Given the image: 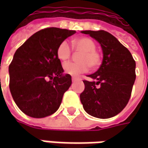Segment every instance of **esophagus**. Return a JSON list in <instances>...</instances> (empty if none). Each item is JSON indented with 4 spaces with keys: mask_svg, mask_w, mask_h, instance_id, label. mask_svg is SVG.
<instances>
[{
    "mask_svg": "<svg viewBox=\"0 0 148 148\" xmlns=\"http://www.w3.org/2000/svg\"><path fill=\"white\" fill-rule=\"evenodd\" d=\"M76 81H77V78H76V77H72V82H76Z\"/></svg>",
    "mask_w": 148,
    "mask_h": 148,
    "instance_id": "esophagus-1",
    "label": "esophagus"
}]
</instances>
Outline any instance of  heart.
I'll use <instances>...</instances> for the list:
<instances>
[{"label": "heart", "instance_id": "b5f03b06", "mask_svg": "<svg viewBox=\"0 0 148 148\" xmlns=\"http://www.w3.org/2000/svg\"><path fill=\"white\" fill-rule=\"evenodd\" d=\"M73 47L77 51H82L77 57L78 62H68L63 64L66 74L71 76H77L87 72L89 66L92 69L98 67L101 62V56L96 51L97 45L89 37H80L73 41ZM72 54V49L67 40L60 42L57 48V56L61 61H66Z\"/></svg>", "mask_w": 148, "mask_h": 148}]
</instances>
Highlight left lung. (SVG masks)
Returning <instances> with one entry per match:
<instances>
[{"mask_svg":"<svg viewBox=\"0 0 148 148\" xmlns=\"http://www.w3.org/2000/svg\"><path fill=\"white\" fill-rule=\"evenodd\" d=\"M101 44L102 63L94 74L88 75L97 82L84 80L80 94L85 111L90 116L107 119L120 113L130 99L136 80V62L130 51L106 31H82ZM98 85V87H97Z\"/></svg>","mask_w":148,"mask_h":148,"instance_id":"left-lung-1","label":"left lung"}]
</instances>
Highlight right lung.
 <instances>
[{
  "instance_id": "right-lung-1",
  "label": "right lung",
  "mask_w": 148,
  "mask_h": 148,
  "mask_svg": "<svg viewBox=\"0 0 148 148\" xmlns=\"http://www.w3.org/2000/svg\"><path fill=\"white\" fill-rule=\"evenodd\" d=\"M75 31L48 27L32 35L15 52L9 65V89L18 108L31 117L53 114L72 81L57 56L60 42Z\"/></svg>"
}]
</instances>
